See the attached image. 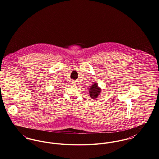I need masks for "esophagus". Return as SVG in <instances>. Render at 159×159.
<instances>
[{"instance_id":"34e87169","label":"esophagus","mask_w":159,"mask_h":159,"mask_svg":"<svg viewBox=\"0 0 159 159\" xmlns=\"http://www.w3.org/2000/svg\"><path fill=\"white\" fill-rule=\"evenodd\" d=\"M71 84H72V85H76V83L75 81H72L71 82Z\"/></svg>"}]
</instances>
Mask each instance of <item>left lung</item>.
<instances>
[{
    "label": "left lung",
    "mask_w": 159,
    "mask_h": 159,
    "mask_svg": "<svg viewBox=\"0 0 159 159\" xmlns=\"http://www.w3.org/2000/svg\"><path fill=\"white\" fill-rule=\"evenodd\" d=\"M89 95L92 99H95L98 98L99 95L101 93V89L98 86V84L96 83H94V84H92V85L89 88Z\"/></svg>",
    "instance_id": "obj_1"
}]
</instances>
